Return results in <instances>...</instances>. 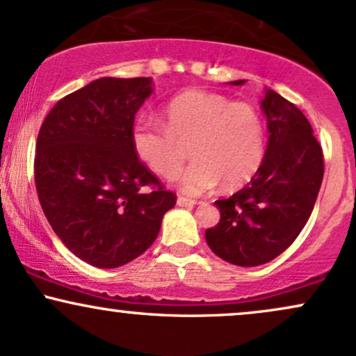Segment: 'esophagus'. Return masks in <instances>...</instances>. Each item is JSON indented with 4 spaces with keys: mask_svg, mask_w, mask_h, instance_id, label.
Here are the masks:
<instances>
[{
    "mask_svg": "<svg viewBox=\"0 0 356 356\" xmlns=\"http://www.w3.org/2000/svg\"><path fill=\"white\" fill-rule=\"evenodd\" d=\"M195 204H197V202L192 201V199L182 197V195H179V197H177V206L179 207H194Z\"/></svg>",
    "mask_w": 356,
    "mask_h": 356,
    "instance_id": "1",
    "label": "esophagus"
}]
</instances>
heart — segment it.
Segmentation results:
<instances>
[{"label":"heart","mask_w":356,"mask_h":356,"mask_svg":"<svg viewBox=\"0 0 356 356\" xmlns=\"http://www.w3.org/2000/svg\"><path fill=\"white\" fill-rule=\"evenodd\" d=\"M164 117L165 127L154 118H138L130 144L138 161L170 179L182 167L181 145L191 140L189 155L194 162L177 181L186 194H204L220 182L231 189L244 186L263 164L266 134L252 105L192 88L167 102Z\"/></svg>","instance_id":"b5f03b06"}]
</instances>
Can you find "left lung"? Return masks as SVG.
Wrapping results in <instances>:
<instances>
[{"instance_id": "8db88e82", "label": "left lung", "mask_w": 356, "mask_h": 356, "mask_svg": "<svg viewBox=\"0 0 356 356\" xmlns=\"http://www.w3.org/2000/svg\"><path fill=\"white\" fill-rule=\"evenodd\" d=\"M229 83L239 87L246 80ZM261 110L269 134L263 164L246 187L214 202L220 219L206 231L216 256L244 268L266 264L295 243L325 172L321 145L296 105L264 88Z\"/></svg>"}]
</instances>
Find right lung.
Instances as JSON below:
<instances>
[{
    "instance_id": "right-lung-1",
    "label": "right lung",
    "mask_w": 356,
    "mask_h": 356,
    "mask_svg": "<svg viewBox=\"0 0 356 356\" xmlns=\"http://www.w3.org/2000/svg\"><path fill=\"white\" fill-rule=\"evenodd\" d=\"M152 92L150 76H104L61 99L40 129L42 209L61 243L92 266H124L145 252L175 206L130 144L136 113Z\"/></svg>"
}]
</instances>
